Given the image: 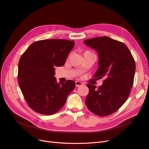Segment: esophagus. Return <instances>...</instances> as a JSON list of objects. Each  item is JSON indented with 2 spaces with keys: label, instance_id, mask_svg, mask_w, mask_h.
I'll use <instances>...</instances> for the list:
<instances>
[{
  "label": "esophagus",
  "instance_id": "34e87169",
  "mask_svg": "<svg viewBox=\"0 0 149 149\" xmlns=\"http://www.w3.org/2000/svg\"><path fill=\"white\" fill-rule=\"evenodd\" d=\"M83 84V83L81 82H80V81H75V86L77 87H79V86H81Z\"/></svg>",
  "mask_w": 149,
  "mask_h": 149
}]
</instances>
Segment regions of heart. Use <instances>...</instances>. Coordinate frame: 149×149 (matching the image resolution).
<instances>
[{
    "label": "heart",
    "mask_w": 149,
    "mask_h": 149,
    "mask_svg": "<svg viewBox=\"0 0 149 149\" xmlns=\"http://www.w3.org/2000/svg\"><path fill=\"white\" fill-rule=\"evenodd\" d=\"M87 52H90V51H85V52H84V54H85V53H87Z\"/></svg>",
    "instance_id": "obj_1"
}]
</instances>
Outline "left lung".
I'll use <instances>...</instances> for the list:
<instances>
[{"mask_svg": "<svg viewBox=\"0 0 149 149\" xmlns=\"http://www.w3.org/2000/svg\"><path fill=\"white\" fill-rule=\"evenodd\" d=\"M84 43L98 52L99 68L94 77L105 79L98 88L87 84L89 92L86 104L97 115H111L129 97L134 80L135 60L126 45L107 36L86 39Z\"/></svg>", "mask_w": 149, "mask_h": 149, "instance_id": "8db88e82", "label": "left lung"}]
</instances>
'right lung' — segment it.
I'll list each match as a JSON object with an SVG mask.
<instances>
[{"mask_svg":"<svg viewBox=\"0 0 149 149\" xmlns=\"http://www.w3.org/2000/svg\"><path fill=\"white\" fill-rule=\"evenodd\" d=\"M74 41L50 39L35 42L23 53L18 66V83L28 106L37 113L51 115L63 106L75 87L73 80L57 82L55 66H62Z\"/></svg>","mask_w":149,"mask_h":149,"instance_id":"obj_1","label":"right lung"}]
</instances>
